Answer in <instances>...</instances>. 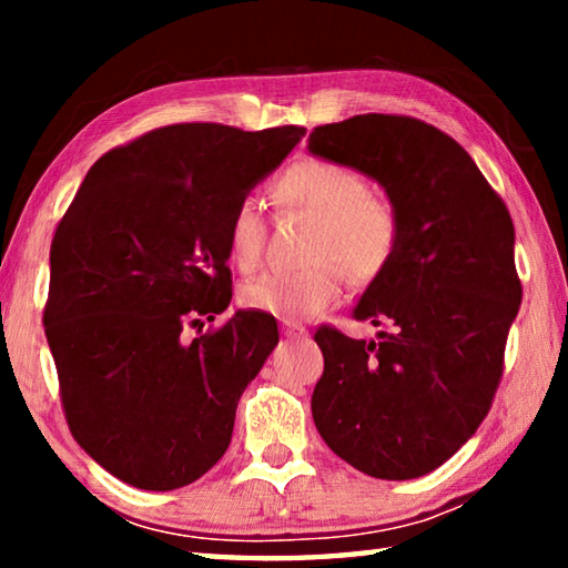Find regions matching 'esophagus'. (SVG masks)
<instances>
[{
	"mask_svg": "<svg viewBox=\"0 0 568 568\" xmlns=\"http://www.w3.org/2000/svg\"><path fill=\"white\" fill-rule=\"evenodd\" d=\"M283 333L287 335V338H305V335H307L305 325L295 323V321H283Z\"/></svg>",
	"mask_w": 568,
	"mask_h": 568,
	"instance_id": "1",
	"label": "esophagus"
}]
</instances>
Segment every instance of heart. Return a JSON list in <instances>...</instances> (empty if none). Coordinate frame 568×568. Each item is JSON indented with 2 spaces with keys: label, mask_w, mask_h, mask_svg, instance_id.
<instances>
[{
  "label": "heart",
  "mask_w": 568,
  "mask_h": 568,
  "mask_svg": "<svg viewBox=\"0 0 568 568\" xmlns=\"http://www.w3.org/2000/svg\"><path fill=\"white\" fill-rule=\"evenodd\" d=\"M275 203L315 215L307 235L311 263L297 271H271L250 281L240 301L281 318H305L338 301L345 274L371 283L393 261L400 237L398 210L368 190L358 170L333 160L293 162L273 180ZM265 247V220L255 200H240L227 223V250L240 271H253Z\"/></svg>",
  "instance_id": "obj_1"
}]
</instances>
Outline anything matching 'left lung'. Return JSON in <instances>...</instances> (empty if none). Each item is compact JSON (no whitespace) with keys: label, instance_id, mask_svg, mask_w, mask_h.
Segmentation results:
<instances>
[{"label":"left lung","instance_id":"1","mask_svg":"<svg viewBox=\"0 0 568 568\" xmlns=\"http://www.w3.org/2000/svg\"><path fill=\"white\" fill-rule=\"evenodd\" d=\"M307 150L378 180L400 220L396 255L353 311L378 338L315 331V428L373 478L426 476L476 434L504 376L521 305L511 215L454 138L408 114L321 124Z\"/></svg>","mask_w":568,"mask_h":568}]
</instances>
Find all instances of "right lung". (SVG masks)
Segmentation results:
<instances>
[{"instance_id":"right-lung-1","label":"right lung","mask_w":568,"mask_h":568,"mask_svg":"<svg viewBox=\"0 0 568 568\" xmlns=\"http://www.w3.org/2000/svg\"><path fill=\"white\" fill-rule=\"evenodd\" d=\"M305 128L217 122L150 130L94 162L50 247L44 333L72 436L124 484L172 491L230 446L243 390L277 345V323L237 311L227 223Z\"/></svg>"}]
</instances>
